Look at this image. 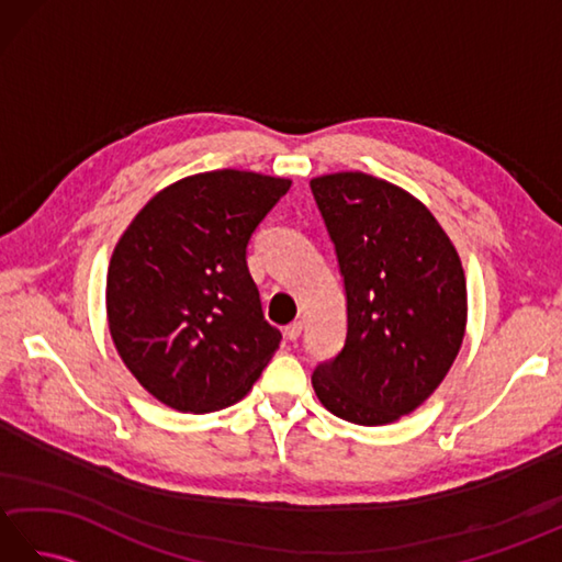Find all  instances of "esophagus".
I'll use <instances>...</instances> for the list:
<instances>
[{"instance_id": "esophagus-1", "label": "esophagus", "mask_w": 562, "mask_h": 562, "mask_svg": "<svg viewBox=\"0 0 562 562\" xmlns=\"http://www.w3.org/2000/svg\"><path fill=\"white\" fill-rule=\"evenodd\" d=\"M284 336H288V340H296L302 336V321H292V324L284 328Z\"/></svg>"}]
</instances>
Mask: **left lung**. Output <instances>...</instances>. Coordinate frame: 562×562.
<instances>
[{
  "instance_id": "left-lung-1",
  "label": "left lung",
  "mask_w": 562,
  "mask_h": 562,
  "mask_svg": "<svg viewBox=\"0 0 562 562\" xmlns=\"http://www.w3.org/2000/svg\"><path fill=\"white\" fill-rule=\"evenodd\" d=\"M312 193L348 296L342 350L312 384L326 408L355 425H386L423 405L447 376L465 333L461 258L420 200L345 171Z\"/></svg>"
}]
</instances>
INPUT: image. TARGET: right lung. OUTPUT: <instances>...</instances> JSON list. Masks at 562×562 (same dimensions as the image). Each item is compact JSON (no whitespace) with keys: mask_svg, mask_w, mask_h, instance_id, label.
I'll use <instances>...</instances> for the list:
<instances>
[{"mask_svg":"<svg viewBox=\"0 0 562 562\" xmlns=\"http://www.w3.org/2000/svg\"><path fill=\"white\" fill-rule=\"evenodd\" d=\"M290 186L236 169L188 176L154 195L117 241L105 280L111 338L169 408L234 405L280 348L246 248Z\"/></svg>","mask_w":562,"mask_h":562,"instance_id":"1","label":"right lung"}]
</instances>
